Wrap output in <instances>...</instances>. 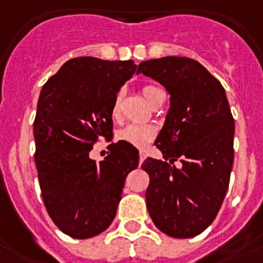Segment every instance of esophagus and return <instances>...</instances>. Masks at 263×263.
Segmentation results:
<instances>
[{
  "label": "esophagus",
  "instance_id": "obj_1",
  "mask_svg": "<svg viewBox=\"0 0 263 263\" xmlns=\"http://www.w3.org/2000/svg\"><path fill=\"white\" fill-rule=\"evenodd\" d=\"M146 158V154L143 153V152H139V164H142L143 161H145Z\"/></svg>",
  "mask_w": 263,
  "mask_h": 263
}]
</instances>
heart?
Here are the masks:
<instances>
[{
	"mask_svg": "<svg viewBox=\"0 0 263 263\" xmlns=\"http://www.w3.org/2000/svg\"><path fill=\"white\" fill-rule=\"evenodd\" d=\"M158 92H161V89L153 87V85H146L143 87V95L150 103L153 102ZM121 96L123 92H118L116 99L113 103V116H118L120 113V102H121ZM156 136V128L150 124H138L132 123L128 124L121 129H118L117 138L121 142H125L128 145L135 146V147H146L150 142L154 139Z\"/></svg>",
	"mask_w": 263,
	"mask_h": 263,
	"instance_id": "obj_1",
	"label": "heart"
}]
</instances>
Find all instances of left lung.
Here are the masks:
<instances>
[{
  "instance_id": "left-lung-1",
  "label": "left lung",
  "mask_w": 263,
  "mask_h": 263,
  "mask_svg": "<svg viewBox=\"0 0 263 263\" xmlns=\"http://www.w3.org/2000/svg\"><path fill=\"white\" fill-rule=\"evenodd\" d=\"M139 73L171 95L165 124L154 142L165 160L147 157L142 164L150 178L147 211L163 233L194 237L214 222L229 187L234 120L225 89L190 58L146 60L138 66ZM178 158L180 168L171 165Z\"/></svg>"
}]
</instances>
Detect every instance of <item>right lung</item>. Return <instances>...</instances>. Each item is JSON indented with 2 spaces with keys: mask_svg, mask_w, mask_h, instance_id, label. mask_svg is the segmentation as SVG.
<instances>
[{
  "mask_svg": "<svg viewBox=\"0 0 263 263\" xmlns=\"http://www.w3.org/2000/svg\"><path fill=\"white\" fill-rule=\"evenodd\" d=\"M135 70L134 60L74 58L41 89L34 161L48 215L70 237L89 238L109 228L125 178L139 164L138 149L121 140L99 163L89 157L99 138L113 135L114 99Z\"/></svg>",
  "mask_w": 263,
  "mask_h": 263,
  "instance_id": "add662e5",
  "label": "right lung"
}]
</instances>
